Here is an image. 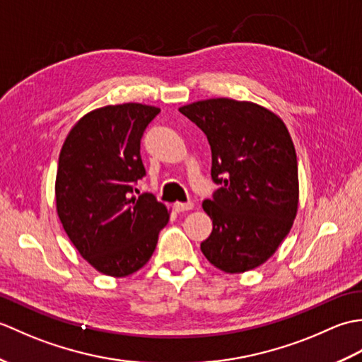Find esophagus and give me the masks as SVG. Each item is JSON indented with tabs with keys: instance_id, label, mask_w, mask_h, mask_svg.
<instances>
[{
	"instance_id": "1",
	"label": "esophagus",
	"mask_w": 362,
	"mask_h": 362,
	"mask_svg": "<svg viewBox=\"0 0 362 362\" xmlns=\"http://www.w3.org/2000/svg\"><path fill=\"white\" fill-rule=\"evenodd\" d=\"M194 209V204L193 202H175L174 204V210L177 213H182V211H189Z\"/></svg>"
}]
</instances>
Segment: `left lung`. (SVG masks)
<instances>
[{
    "instance_id": "obj_1",
    "label": "left lung",
    "mask_w": 362,
    "mask_h": 362,
    "mask_svg": "<svg viewBox=\"0 0 362 362\" xmlns=\"http://www.w3.org/2000/svg\"><path fill=\"white\" fill-rule=\"evenodd\" d=\"M202 129L211 148V177L221 185L202 204L213 221L201 244L227 274L252 271L271 258L294 224L298 171L294 143L272 110L228 98L179 109Z\"/></svg>"
}]
</instances>
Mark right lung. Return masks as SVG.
Here are the masks:
<instances>
[{
  "label": "right lung",
  "mask_w": 362,
  "mask_h": 362,
  "mask_svg": "<svg viewBox=\"0 0 362 362\" xmlns=\"http://www.w3.org/2000/svg\"><path fill=\"white\" fill-rule=\"evenodd\" d=\"M158 107L126 103L95 109L68 132L59 156L56 210L70 241L98 272L127 276L156 250L169 221L152 194L134 196L146 174L140 141Z\"/></svg>",
  "instance_id": "1"
}]
</instances>
